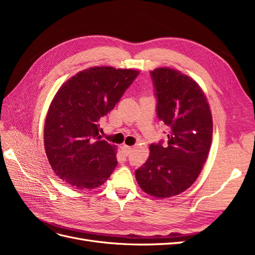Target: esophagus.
I'll return each instance as SVG.
<instances>
[{
  "instance_id": "1",
  "label": "esophagus",
  "mask_w": 255,
  "mask_h": 255,
  "mask_svg": "<svg viewBox=\"0 0 255 255\" xmlns=\"http://www.w3.org/2000/svg\"><path fill=\"white\" fill-rule=\"evenodd\" d=\"M122 150L123 151H125L126 152V154H127V155H128V154L130 153V152H132V146H128V145H122Z\"/></svg>"
}]
</instances>
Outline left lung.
Masks as SVG:
<instances>
[{"instance_id":"left-lung-1","label":"left lung","mask_w":255,"mask_h":255,"mask_svg":"<svg viewBox=\"0 0 255 255\" xmlns=\"http://www.w3.org/2000/svg\"><path fill=\"white\" fill-rule=\"evenodd\" d=\"M150 74L157 117L169 129L168 142L150 145V156L135 176L146 194L168 198L189 188L201 172L212 143L213 119L202 89L189 76L170 68Z\"/></svg>"}]
</instances>
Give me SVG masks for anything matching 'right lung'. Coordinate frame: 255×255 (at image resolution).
<instances>
[{"instance_id":"right-lung-1","label":"right lung","mask_w":255,"mask_h":255,"mask_svg":"<svg viewBox=\"0 0 255 255\" xmlns=\"http://www.w3.org/2000/svg\"><path fill=\"white\" fill-rule=\"evenodd\" d=\"M139 72L94 67L59 88L44 123V148L59 179L71 187L101 186L117 166L116 146L100 136L99 121L117 104Z\"/></svg>"}]
</instances>
